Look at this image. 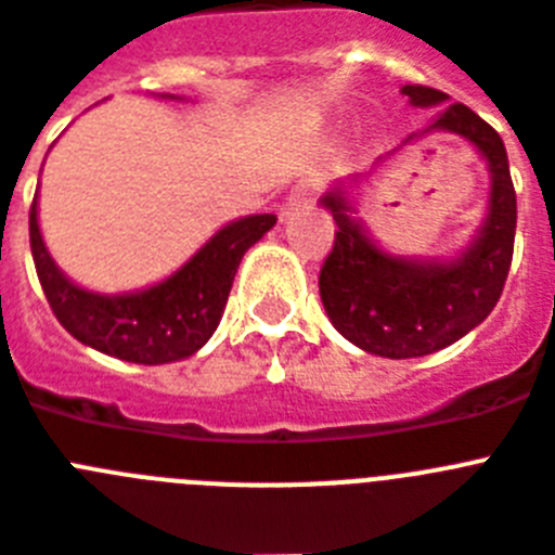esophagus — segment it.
Masks as SVG:
<instances>
[{"label": "esophagus", "mask_w": 555, "mask_h": 555, "mask_svg": "<svg viewBox=\"0 0 555 555\" xmlns=\"http://www.w3.org/2000/svg\"><path fill=\"white\" fill-rule=\"evenodd\" d=\"M319 197V180L315 177H301L287 194V211H299V208L310 206Z\"/></svg>", "instance_id": "obj_1"}]
</instances>
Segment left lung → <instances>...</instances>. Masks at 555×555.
<instances>
[{"label":"left lung","mask_w":555,"mask_h":555,"mask_svg":"<svg viewBox=\"0 0 555 555\" xmlns=\"http://www.w3.org/2000/svg\"><path fill=\"white\" fill-rule=\"evenodd\" d=\"M400 92L414 106L449 98L423 83H406ZM428 129L463 134L491 171L488 217L472 248L457 259L426 262L386 254L352 217L341 185L321 197L338 225L319 273L321 301L333 327L372 356L421 358L460 341L496 307L514 259L516 191L496 129L465 104L446 106Z\"/></svg>","instance_id":"1"}]
</instances>
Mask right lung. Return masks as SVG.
<instances>
[{
	"instance_id": "add662e5",
	"label": "right lung",
	"mask_w": 555,
	"mask_h": 555,
	"mask_svg": "<svg viewBox=\"0 0 555 555\" xmlns=\"http://www.w3.org/2000/svg\"><path fill=\"white\" fill-rule=\"evenodd\" d=\"M273 225V214L231 222L166 282L124 296L81 291L55 268L41 240L36 197L30 206V250L50 310L73 338L120 361L152 366L194 356L211 338L242 256Z\"/></svg>"
}]
</instances>
